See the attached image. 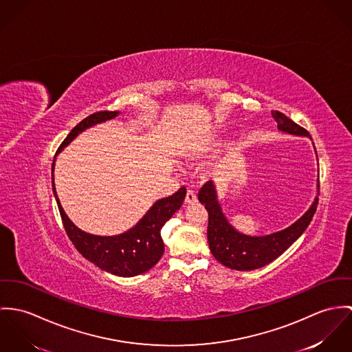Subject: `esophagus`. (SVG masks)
<instances>
[{"label": "esophagus", "mask_w": 352, "mask_h": 352, "mask_svg": "<svg viewBox=\"0 0 352 352\" xmlns=\"http://www.w3.org/2000/svg\"><path fill=\"white\" fill-rule=\"evenodd\" d=\"M185 202H186V204H189V205H192V204H195V202H197V195H195L193 190H188V192H186Z\"/></svg>", "instance_id": "esophagus-1"}]
</instances>
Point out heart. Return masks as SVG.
<instances>
[{"label": "heart", "instance_id": "heart-1", "mask_svg": "<svg viewBox=\"0 0 352 352\" xmlns=\"http://www.w3.org/2000/svg\"><path fill=\"white\" fill-rule=\"evenodd\" d=\"M212 148H213V147H204L202 151H208V150H212Z\"/></svg>", "mask_w": 352, "mask_h": 352}]
</instances>
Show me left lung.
Returning a JSON list of instances; mask_svg holds the SVG:
<instances>
[{
    "label": "left lung",
    "instance_id": "obj_1",
    "mask_svg": "<svg viewBox=\"0 0 352 352\" xmlns=\"http://www.w3.org/2000/svg\"><path fill=\"white\" fill-rule=\"evenodd\" d=\"M272 116L276 121L278 131L287 135L308 136L312 139L307 129L286 118L283 113L273 111ZM198 201L205 205V209L209 214L208 243L213 256L221 265L232 270L251 272L272 263L305 232L312 221L313 214L318 204V178L317 195L309 209L287 228L263 236L243 234L234 228L223 212V208L219 202L216 185L212 181L206 182L204 188H201L198 193Z\"/></svg>",
    "mask_w": 352,
    "mask_h": 352
}]
</instances>
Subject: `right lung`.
<instances>
[{
  "mask_svg": "<svg viewBox=\"0 0 352 352\" xmlns=\"http://www.w3.org/2000/svg\"><path fill=\"white\" fill-rule=\"evenodd\" d=\"M120 112H97L83 118L76 125L67 138L63 140L56 151V155L62 153L80 132L101 124L104 121L118 118ZM55 155V157H56ZM55 157L52 162V192L55 195L60 217L67 236L82 254L85 259L94 263L97 267L107 273L118 276H136L153 269L163 255L164 244L160 236V230L164 223L182 206L186 197V189L181 188L175 195L160 198L147 210V213L133 226L131 230L115 236H100L91 234L79 230L78 227L69 219L63 210L60 201L56 195L54 182Z\"/></svg>",
  "mask_w": 352,
  "mask_h": 352,
  "instance_id": "1",
  "label": "right lung"
}]
</instances>
